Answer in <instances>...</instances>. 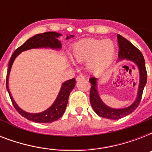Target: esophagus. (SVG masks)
Here are the masks:
<instances>
[{
  "mask_svg": "<svg viewBox=\"0 0 152 152\" xmlns=\"http://www.w3.org/2000/svg\"><path fill=\"white\" fill-rule=\"evenodd\" d=\"M84 79H85L84 78V76H82V75H79V76L76 77V80L80 81V80H84Z\"/></svg>",
  "mask_w": 152,
  "mask_h": 152,
  "instance_id": "34e87169",
  "label": "esophagus"
}]
</instances>
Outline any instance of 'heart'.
Returning <instances> with one entry per match:
<instances>
[{
  "instance_id": "heart-1",
  "label": "heart",
  "mask_w": 152,
  "mask_h": 152,
  "mask_svg": "<svg viewBox=\"0 0 152 152\" xmlns=\"http://www.w3.org/2000/svg\"><path fill=\"white\" fill-rule=\"evenodd\" d=\"M115 52V45L110 39H88L74 44L71 57L75 61L87 63L88 71L96 73L111 64Z\"/></svg>"
}]
</instances>
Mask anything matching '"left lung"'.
I'll return each mask as SVG.
<instances>
[{
    "label": "left lung",
    "mask_w": 152,
    "mask_h": 152,
    "mask_svg": "<svg viewBox=\"0 0 152 152\" xmlns=\"http://www.w3.org/2000/svg\"><path fill=\"white\" fill-rule=\"evenodd\" d=\"M118 43L119 47L118 61H129L136 64L139 71V85L137 89V97L131 105L125 108H113L107 106L100 97L99 92V78L91 77L89 80L91 83L90 91V102L93 110L99 117L111 120H118L129 115L137 108L141 100L142 94L147 83V71L144 56L138 49L127 39L118 34Z\"/></svg>",
    "instance_id": "left-lung-1"
}]
</instances>
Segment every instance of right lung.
Masks as SVG:
<instances>
[{
    "instance_id": "obj_1",
    "label": "right lung",
    "mask_w": 152,
    "mask_h": 152,
    "mask_svg": "<svg viewBox=\"0 0 152 152\" xmlns=\"http://www.w3.org/2000/svg\"><path fill=\"white\" fill-rule=\"evenodd\" d=\"M61 35L62 34L61 33L54 31L45 32L42 34H35L31 38H30L29 39H27V41L25 42L22 46H20L17 50H15L14 53L12 55L9 63H8V72H7V78H6V88H7V91H8L9 96L11 98V100L12 102L13 106L20 115L27 118V120L32 121L34 122L50 123L58 120L64 114L65 109H66L67 103H68L69 95L76 86V80L75 78H72L69 80L64 81V83H62L56 99L49 108L42 111V112H39V113H28L27 111L22 110L18 106L17 103L13 99L12 95H11L10 91L8 88V79H9L11 69H12L13 62L15 58L23 51L31 50V49L41 48L61 50L62 45L61 40H59V38ZM73 37L74 35L67 34L66 39L68 40Z\"/></svg>"
}]
</instances>
